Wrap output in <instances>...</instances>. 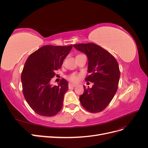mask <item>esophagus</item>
<instances>
[{"mask_svg":"<svg viewBox=\"0 0 148 148\" xmlns=\"http://www.w3.org/2000/svg\"><path fill=\"white\" fill-rule=\"evenodd\" d=\"M75 86H77V85H76V84H72V83H69V88H74Z\"/></svg>","mask_w":148,"mask_h":148,"instance_id":"1","label":"esophagus"}]
</instances>
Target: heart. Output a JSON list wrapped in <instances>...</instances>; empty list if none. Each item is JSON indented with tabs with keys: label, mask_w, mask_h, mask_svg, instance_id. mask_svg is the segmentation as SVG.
Wrapping results in <instances>:
<instances>
[{
	"label": "heart",
	"mask_w": 148,
	"mask_h": 148,
	"mask_svg": "<svg viewBox=\"0 0 148 148\" xmlns=\"http://www.w3.org/2000/svg\"><path fill=\"white\" fill-rule=\"evenodd\" d=\"M80 77H81V75L77 73H72L69 76L68 79L71 82L77 83L79 82Z\"/></svg>",
	"instance_id": "obj_1"
}]
</instances>
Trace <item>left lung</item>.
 <instances>
[{
  "label": "left lung",
  "instance_id": "left-lung-1",
  "mask_svg": "<svg viewBox=\"0 0 148 148\" xmlns=\"http://www.w3.org/2000/svg\"><path fill=\"white\" fill-rule=\"evenodd\" d=\"M73 47L87 56L89 75L85 81L94 83L91 88L84 86L80 102L89 112H100L110 104L117 91L120 75L118 62L110 52L95 43L75 44Z\"/></svg>",
  "mask_w": 148,
  "mask_h": 148
}]
</instances>
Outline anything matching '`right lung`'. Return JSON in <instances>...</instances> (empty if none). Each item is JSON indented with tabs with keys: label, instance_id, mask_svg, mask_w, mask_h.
Returning <instances> with one entry per match:
<instances>
[{
	"label": "right lung",
	"instance_id": "add662e5",
	"mask_svg": "<svg viewBox=\"0 0 148 148\" xmlns=\"http://www.w3.org/2000/svg\"><path fill=\"white\" fill-rule=\"evenodd\" d=\"M73 46L47 45L30 54L22 71L21 79L26 102L36 113L52 117L59 112L69 83L62 79L58 86L50 81L60 69Z\"/></svg>",
	"mask_w": 148,
	"mask_h": 148
}]
</instances>
